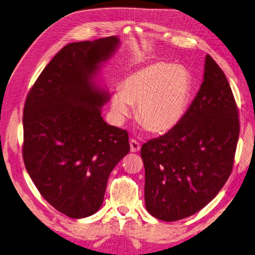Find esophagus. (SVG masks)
I'll return each mask as SVG.
<instances>
[{
  "instance_id": "1",
  "label": "esophagus",
  "mask_w": 255,
  "mask_h": 255,
  "mask_svg": "<svg viewBox=\"0 0 255 255\" xmlns=\"http://www.w3.org/2000/svg\"><path fill=\"white\" fill-rule=\"evenodd\" d=\"M129 146H130V152H138L140 150V144L137 140L135 139H130L129 140Z\"/></svg>"
}]
</instances>
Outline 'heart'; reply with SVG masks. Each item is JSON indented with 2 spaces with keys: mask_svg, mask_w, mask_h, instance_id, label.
<instances>
[{
  "mask_svg": "<svg viewBox=\"0 0 255 255\" xmlns=\"http://www.w3.org/2000/svg\"><path fill=\"white\" fill-rule=\"evenodd\" d=\"M189 75L181 66L153 63L129 74L112 99L116 123H122L137 105L136 117L154 133H166L180 122L189 95Z\"/></svg>",
  "mask_w": 255,
  "mask_h": 255,
  "instance_id": "obj_1",
  "label": "heart"
}]
</instances>
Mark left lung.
<instances>
[{"label":"left lung","instance_id":"1","mask_svg":"<svg viewBox=\"0 0 255 255\" xmlns=\"http://www.w3.org/2000/svg\"><path fill=\"white\" fill-rule=\"evenodd\" d=\"M238 136L232 89L206 55L203 82L187 112L168 133L141 146L146 211L170 222L202 210L232 172Z\"/></svg>","mask_w":255,"mask_h":255}]
</instances>
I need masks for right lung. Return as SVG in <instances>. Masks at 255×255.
Masks as SVG:
<instances>
[{"instance_id": "add662e5", "label": "right lung", "mask_w": 255, "mask_h": 255, "mask_svg": "<svg viewBox=\"0 0 255 255\" xmlns=\"http://www.w3.org/2000/svg\"><path fill=\"white\" fill-rule=\"evenodd\" d=\"M118 37L69 43L38 76L23 111V160L41 196L74 219L101 207L113 169L129 151L125 129L107 125L110 94L95 81Z\"/></svg>"}]
</instances>
